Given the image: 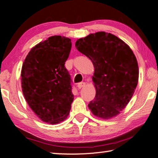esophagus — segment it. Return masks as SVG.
Instances as JSON below:
<instances>
[{
	"label": "esophagus",
	"mask_w": 158,
	"mask_h": 158,
	"mask_svg": "<svg viewBox=\"0 0 158 158\" xmlns=\"http://www.w3.org/2000/svg\"><path fill=\"white\" fill-rule=\"evenodd\" d=\"M85 85H86V83L85 82H81V83L78 84V85H77V87H78V89H81L82 87H84Z\"/></svg>",
	"instance_id": "esophagus-1"
}]
</instances>
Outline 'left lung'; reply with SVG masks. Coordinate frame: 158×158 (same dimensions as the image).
<instances>
[{
	"mask_svg": "<svg viewBox=\"0 0 158 158\" xmlns=\"http://www.w3.org/2000/svg\"><path fill=\"white\" fill-rule=\"evenodd\" d=\"M75 46L91 60L95 69L92 79L96 94L89 108L102 119L117 116L137 86L139 67L133 51L118 37L104 31L78 39Z\"/></svg>",
	"mask_w": 158,
	"mask_h": 158,
	"instance_id": "obj_1",
	"label": "left lung"
}]
</instances>
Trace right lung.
Here are the masks:
<instances>
[{"label":"right lung","mask_w":158,"mask_h":158,"mask_svg":"<svg viewBox=\"0 0 158 158\" xmlns=\"http://www.w3.org/2000/svg\"><path fill=\"white\" fill-rule=\"evenodd\" d=\"M71 48L69 38L51 36L32 48L22 64L24 96L34 113L46 123L63 121L71 109L72 80L64 67Z\"/></svg>","instance_id":"1"}]
</instances>
